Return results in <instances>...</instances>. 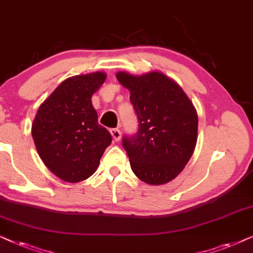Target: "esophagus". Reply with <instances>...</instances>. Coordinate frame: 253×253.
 I'll use <instances>...</instances> for the list:
<instances>
[{
  "mask_svg": "<svg viewBox=\"0 0 253 253\" xmlns=\"http://www.w3.org/2000/svg\"><path fill=\"white\" fill-rule=\"evenodd\" d=\"M110 133H111V135H112L113 140L116 141V142H118V141H120V139H121V132H120V129L112 128V129H110Z\"/></svg>",
  "mask_w": 253,
  "mask_h": 253,
  "instance_id": "34e87169",
  "label": "esophagus"
}]
</instances>
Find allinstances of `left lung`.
<instances>
[{"instance_id":"left-lung-1","label":"left lung","mask_w":253,"mask_h":253,"mask_svg":"<svg viewBox=\"0 0 253 253\" xmlns=\"http://www.w3.org/2000/svg\"><path fill=\"white\" fill-rule=\"evenodd\" d=\"M117 79L129 90L137 132L123 137L130 168L150 185L169 183L179 174L197 144L198 114L183 89L160 72L134 76L119 72Z\"/></svg>"}]
</instances>
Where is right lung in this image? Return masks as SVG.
Wrapping results in <instances>:
<instances>
[{"label": "right lung", "instance_id": "right-lung-1", "mask_svg": "<svg viewBox=\"0 0 253 253\" xmlns=\"http://www.w3.org/2000/svg\"><path fill=\"white\" fill-rule=\"evenodd\" d=\"M105 79L100 72L69 77L39 106L33 120L32 137L40 158L68 183L92 176L112 142L91 103Z\"/></svg>", "mask_w": 253, "mask_h": 253}]
</instances>
